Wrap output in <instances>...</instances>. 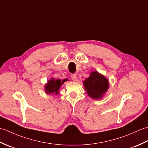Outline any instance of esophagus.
Listing matches in <instances>:
<instances>
[{"instance_id":"obj_1","label":"esophagus","mask_w":148,"mask_h":148,"mask_svg":"<svg viewBox=\"0 0 148 148\" xmlns=\"http://www.w3.org/2000/svg\"><path fill=\"white\" fill-rule=\"evenodd\" d=\"M71 78L73 81H76V74H72L71 75Z\"/></svg>"}]
</instances>
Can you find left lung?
Instances as JSON below:
<instances>
[{
	"label": "left lung",
	"instance_id": "1",
	"mask_svg": "<svg viewBox=\"0 0 148 148\" xmlns=\"http://www.w3.org/2000/svg\"><path fill=\"white\" fill-rule=\"evenodd\" d=\"M84 90L90 97L95 100L103 98L109 89V80L98 71L91 72L90 76L83 81Z\"/></svg>",
	"mask_w": 148,
	"mask_h": 148
}]
</instances>
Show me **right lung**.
Instances as JSON below:
<instances>
[{"label":"right lung","mask_w":148,"mask_h":148,"mask_svg":"<svg viewBox=\"0 0 148 148\" xmlns=\"http://www.w3.org/2000/svg\"><path fill=\"white\" fill-rule=\"evenodd\" d=\"M67 80V79H65L62 81L60 79H55L53 77L51 78V79L48 81V82L45 84V92L47 94H49V95H58L60 93L59 90L60 89L61 86L64 83L65 81Z\"/></svg>","instance_id":"obj_1"}]
</instances>
